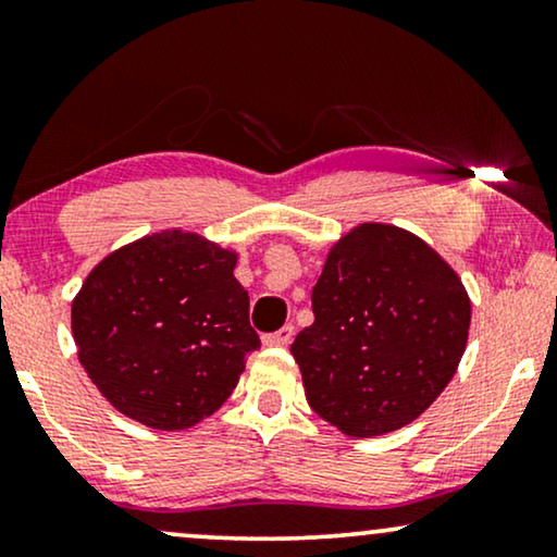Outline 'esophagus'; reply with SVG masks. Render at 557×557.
Here are the masks:
<instances>
[{"label":"esophagus","instance_id":"1","mask_svg":"<svg viewBox=\"0 0 557 557\" xmlns=\"http://www.w3.org/2000/svg\"><path fill=\"white\" fill-rule=\"evenodd\" d=\"M292 339H294V326L286 324V326H281L278 332L265 334L263 345H265V347H286Z\"/></svg>","mask_w":557,"mask_h":557}]
</instances>
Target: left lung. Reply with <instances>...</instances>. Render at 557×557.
Returning a JSON list of instances; mask_svg holds the SVG:
<instances>
[{"label": "left lung", "instance_id": "obj_1", "mask_svg": "<svg viewBox=\"0 0 557 557\" xmlns=\"http://www.w3.org/2000/svg\"><path fill=\"white\" fill-rule=\"evenodd\" d=\"M314 324L292 355L311 410L352 438L413 423L444 393L469 339L471 301L418 235L362 223L326 253Z\"/></svg>", "mask_w": 557, "mask_h": 557}]
</instances>
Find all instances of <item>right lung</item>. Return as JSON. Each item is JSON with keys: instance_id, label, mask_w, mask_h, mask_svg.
I'll use <instances>...</instances> for the list:
<instances>
[{"instance_id": "add662e5", "label": "right lung", "mask_w": 557, "mask_h": 557, "mask_svg": "<svg viewBox=\"0 0 557 557\" xmlns=\"http://www.w3.org/2000/svg\"><path fill=\"white\" fill-rule=\"evenodd\" d=\"M238 253L189 231H159L96 263L71 309L78 360L119 413L185 431L215 413L261 347Z\"/></svg>"}]
</instances>
